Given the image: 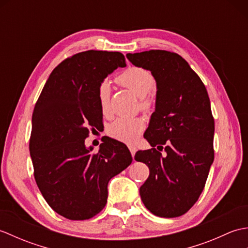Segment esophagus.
<instances>
[{"label":"esophagus","instance_id":"34e87169","mask_svg":"<svg viewBox=\"0 0 248 248\" xmlns=\"http://www.w3.org/2000/svg\"><path fill=\"white\" fill-rule=\"evenodd\" d=\"M129 149H130V152H131V155H132V156L134 157V155H135V152H136V147H134V146H129Z\"/></svg>","mask_w":248,"mask_h":248}]
</instances>
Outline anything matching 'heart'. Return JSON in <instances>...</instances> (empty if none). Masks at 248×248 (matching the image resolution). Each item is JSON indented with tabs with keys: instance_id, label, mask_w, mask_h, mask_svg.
Segmentation results:
<instances>
[{
	"instance_id": "obj_1",
	"label": "heart",
	"mask_w": 248,
	"mask_h": 248,
	"mask_svg": "<svg viewBox=\"0 0 248 248\" xmlns=\"http://www.w3.org/2000/svg\"><path fill=\"white\" fill-rule=\"evenodd\" d=\"M117 81L140 97V109L149 112L152 108V101L147 94L155 86V78L149 70L141 67H130L121 73ZM110 93L112 89L108 81H102L99 84L97 98L99 108L104 116H108L110 113ZM145 128L146 123L144 118L120 117L108 125V132L115 140L124 143H134Z\"/></svg>"
}]
</instances>
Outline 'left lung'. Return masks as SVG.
<instances>
[{
	"mask_svg": "<svg viewBox=\"0 0 248 248\" xmlns=\"http://www.w3.org/2000/svg\"><path fill=\"white\" fill-rule=\"evenodd\" d=\"M127 59L151 71L157 89L155 110L144 134L152 148L134 156L150 170L140 198L156 217H181L198 200L214 160V118L207 89L173 52L150 50L128 53ZM163 145L165 156L159 152Z\"/></svg>",
	"mask_w": 248,
	"mask_h": 248,
	"instance_id": "obj_1",
	"label": "left lung"
}]
</instances>
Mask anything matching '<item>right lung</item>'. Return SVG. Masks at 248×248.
I'll use <instances>...</instances> for the list:
<instances>
[{"instance_id": "1", "label": "right lung", "mask_w": 248, "mask_h": 248, "mask_svg": "<svg viewBox=\"0 0 248 248\" xmlns=\"http://www.w3.org/2000/svg\"><path fill=\"white\" fill-rule=\"evenodd\" d=\"M120 52H81L54 68L37 100L30 154L39 191L50 207L72 220L93 217L108 202V184L132 162L129 149L109 139L97 154L86 148L89 128L102 112L97 89L108 75L125 67Z\"/></svg>"}]
</instances>
